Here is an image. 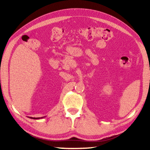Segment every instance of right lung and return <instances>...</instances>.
Returning <instances> with one entry per match:
<instances>
[{"instance_id":"1","label":"right lung","mask_w":150,"mask_h":150,"mask_svg":"<svg viewBox=\"0 0 150 150\" xmlns=\"http://www.w3.org/2000/svg\"><path fill=\"white\" fill-rule=\"evenodd\" d=\"M31 118H34V119H38V118H32V117H31Z\"/></svg>"}]
</instances>
